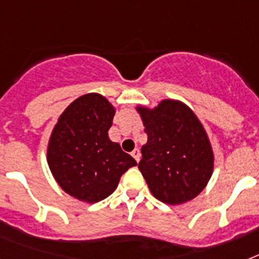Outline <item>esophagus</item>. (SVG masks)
I'll use <instances>...</instances> for the list:
<instances>
[{"label": "esophagus", "mask_w": 259, "mask_h": 259, "mask_svg": "<svg viewBox=\"0 0 259 259\" xmlns=\"http://www.w3.org/2000/svg\"><path fill=\"white\" fill-rule=\"evenodd\" d=\"M132 156H133L136 161H137V162L140 161V158H141V153H140V149H137V148H136V149L132 152Z\"/></svg>", "instance_id": "esophagus-1"}]
</instances>
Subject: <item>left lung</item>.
I'll use <instances>...</instances> for the list:
<instances>
[{"instance_id":"left-lung-1","label":"left lung","mask_w":259,"mask_h":259,"mask_svg":"<svg viewBox=\"0 0 259 259\" xmlns=\"http://www.w3.org/2000/svg\"><path fill=\"white\" fill-rule=\"evenodd\" d=\"M148 142L138 168L153 196L166 204L192 200L213 169V153L204 127L188 106L165 99L154 109L137 107Z\"/></svg>"}]
</instances>
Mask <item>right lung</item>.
I'll return each instance as SVG.
<instances>
[{
  "mask_svg": "<svg viewBox=\"0 0 259 259\" xmlns=\"http://www.w3.org/2000/svg\"><path fill=\"white\" fill-rule=\"evenodd\" d=\"M115 110L105 97L86 94L60 115L51 134L47 160L55 180L68 195L98 203L114 192L126 170L137 165L109 129Z\"/></svg>",
  "mask_w": 259,
  "mask_h": 259,
  "instance_id": "right-lung-1",
  "label": "right lung"
}]
</instances>
